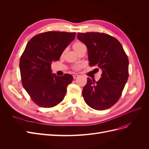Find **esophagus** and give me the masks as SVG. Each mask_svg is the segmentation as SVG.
I'll use <instances>...</instances> for the list:
<instances>
[{
    "label": "esophagus",
    "instance_id": "1",
    "mask_svg": "<svg viewBox=\"0 0 149 149\" xmlns=\"http://www.w3.org/2000/svg\"><path fill=\"white\" fill-rule=\"evenodd\" d=\"M73 76V78L75 79H76V78H78L79 76L78 75V74H74Z\"/></svg>",
    "mask_w": 149,
    "mask_h": 149
}]
</instances>
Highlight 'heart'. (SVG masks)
<instances>
[{"instance_id":"heart-1","label":"heart","mask_w":149,"mask_h":149,"mask_svg":"<svg viewBox=\"0 0 149 149\" xmlns=\"http://www.w3.org/2000/svg\"><path fill=\"white\" fill-rule=\"evenodd\" d=\"M83 47H84V44H83L82 43H81V42H76L73 45V48L74 50L76 52H77L78 51H79V49ZM81 67V66L80 65H78L74 66L73 68L75 70H78L79 69H80Z\"/></svg>"}]
</instances>
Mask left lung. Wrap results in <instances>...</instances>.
I'll return each mask as SVG.
<instances>
[{"label": "left lung", "instance_id": "left-lung-1", "mask_svg": "<svg viewBox=\"0 0 149 149\" xmlns=\"http://www.w3.org/2000/svg\"><path fill=\"white\" fill-rule=\"evenodd\" d=\"M77 37L87 47L89 65L102 70L98 81L88 78L82 93L84 100L94 109H109L118 102L127 83V56L118 40L106 33H78Z\"/></svg>", "mask_w": 149, "mask_h": 149}]
</instances>
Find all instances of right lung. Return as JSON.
<instances>
[{"label":"right lung","instance_id":"add662e5","mask_svg":"<svg viewBox=\"0 0 149 149\" xmlns=\"http://www.w3.org/2000/svg\"><path fill=\"white\" fill-rule=\"evenodd\" d=\"M75 35V32L47 31L34 36L26 44L20 60L22 82L38 106L52 107L63 100L68 85L73 78L70 74L56 76L52 73L51 65L60 59Z\"/></svg>","mask_w":149,"mask_h":149}]
</instances>
